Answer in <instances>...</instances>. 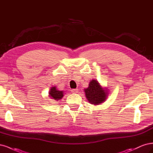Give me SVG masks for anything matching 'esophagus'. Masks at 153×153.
I'll list each match as a JSON object with an SVG mask.
<instances>
[{
  "mask_svg": "<svg viewBox=\"0 0 153 153\" xmlns=\"http://www.w3.org/2000/svg\"><path fill=\"white\" fill-rule=\"evenodd\" d=\"M71 91L73 93H76L78 92V88H76V89H72Z\"/></svg>",
  "mask_w": 153,
  "mask_h": 153,
  "instance_id": "1",
  "label": "esophagus"
}]
</instances>
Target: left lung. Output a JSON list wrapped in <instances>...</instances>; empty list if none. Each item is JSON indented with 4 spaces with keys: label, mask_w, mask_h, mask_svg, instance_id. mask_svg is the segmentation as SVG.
<instances>
[{
    "label": "left lung",
    "mask_w": 153,
    "mask_h": 153,
    "mask_svg": "<svg viewBox=\"0 0 153 153\" xmlns=\"http://www.w3.org/2000/svg\"><path fill=\"white\" fill-rule=\"evenodd\" d=\"M108 90L107 88H102L98 81L91 80L89 86L84 90L86 98L91 104L99 105L104 102L108 96Z\"/></svg>",
    "instance_id": "1"
}]
</instances>
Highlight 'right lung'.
<instances>
[{
  "label": "right lung",
  "instance_id": "1",
  "mask_svg": "<svg viewBox=\"0 0 153 153\" xmlns=\"http://www.w3.org/2000/svg\"><path fill=\"white\" fill-rule=\"evenodd\" d=\"M64 91H59L56 89V86L51 87L50 91H49V97H50L51 99L59 100L62 98L63 97Z\"/></svg>",
  "mask_w": 153,
  "mask_h": 153
}]
</instances>
